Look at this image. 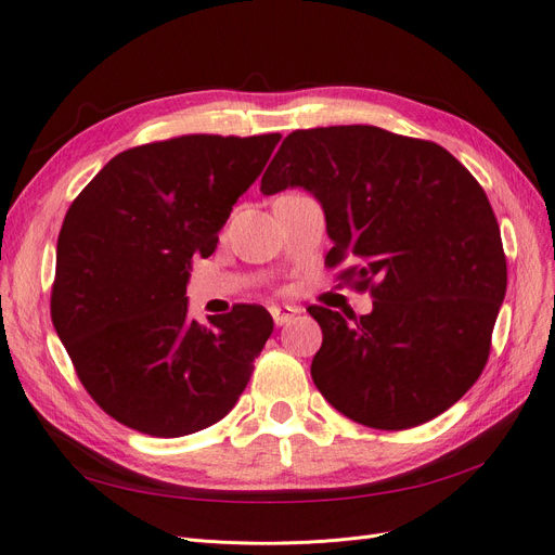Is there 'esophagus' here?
I'll use <instances>...</instances> for the list:
<instances>
[{
	"label": "esophagus",
	"mask_w": 555,
	"mask_h": 555,
	"mask_svg": "<svg viewBox=\"0 0 555 555\" xmlns=\"http://www.w3.org/2000/svg\"><path fill=\"white\" fill-rule=\"evenodd\" d=\"M296 312H298V310H296V308H289V306H284V308H280V306H271L273 322H275L278 326L289 324V322H292V317H294Z\"/></svg>",
	"instance_id": "obj_1"
}]
</instances>
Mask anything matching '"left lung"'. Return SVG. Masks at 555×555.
Returning a JSON list of instances; mask_svg holds the SVG:
<instances>
[{"label": "left lung", "mask_w": 555, "mask_h": 555, "mask_svg": "<svg viewBox=\"0 0 555 555\" xmlns=\"http://www.w3.org/2000/svg\"><path fill=\"white\" fill-rule=\"evenodd\" d=\"M308 190L331 268L371 292V314L310 306L324 340L312 379L351 422L405 430L449 410L491 351L507 292L500 227L481 184L438 143L371 125L292 131L263 194Z\"/></svg>", "instance_id": "8db88e82"}]
</instances>
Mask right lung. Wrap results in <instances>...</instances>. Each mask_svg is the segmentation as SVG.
Returning <instances> with one entry per match:
<instances>
[{
  "label": "right lung",
  "mask_w": 555,
  "mask_h": 555,
  "mask_svg": "<svg viewBox=\"0 0 555 555\" xmlns=\"http://www.w3.org/2000/svg\"><path fill=\"white\" fill-rule=\"evenodd\" d=\"M280 133H190L115 155L66 210L50 317L92 400L153 438L224 418L273 333L261 306L188 314L194 257H210Z\"/></svg>",
  "instance_id": "add662e5"
}]
</instances>
